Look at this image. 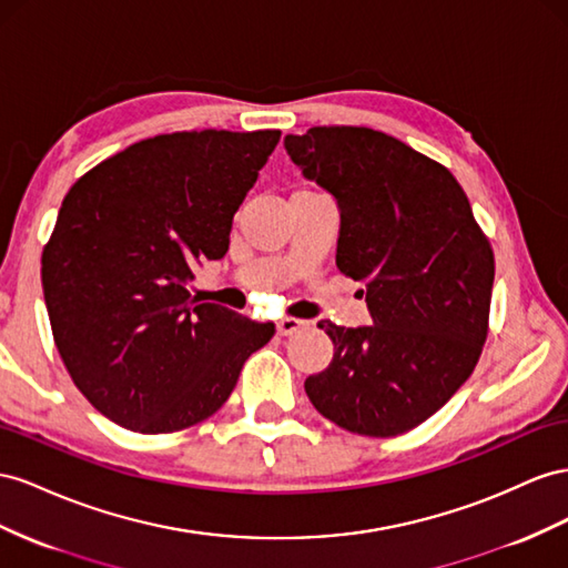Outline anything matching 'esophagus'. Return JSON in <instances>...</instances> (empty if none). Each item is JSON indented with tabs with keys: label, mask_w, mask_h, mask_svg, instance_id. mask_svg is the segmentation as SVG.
<instances>
[{
	"label": "esophagus",
	"mask_w": 568,
	"mask_h": 568,
	"mask_svg": "<svg viewBox=\"0 0 568 568\" xmlns=\"http://www.w3.org/2000/svg\"><path fill=\"white\" fill-rule=\"evenodd\" d=\"M303 327H305V320H298V317H282V320L277 322V334L288 336V334H294V332H298V329H303Z\"/></svg>",
	"instance_id": "esophagus-1"
}]
</instances>
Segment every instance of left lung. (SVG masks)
<instances>
[{"mask_svg": "<svg viewBox=\"0 0 568 568\" xmlns=\"http://www.w3.org/2000/svg\"><path fill=\"white\" fill-rule=\"evenodd\" d=\"M284 148L342 210L336 267L365 284L373 325L325 320L313 406L348 433L396 437L437 413L478 365L495 253L447 166L365 126H313Z\"/></svg>", "mask_w": 568, "mask_h": 568, "instance_id": "8db88e82", "label": "left lung"}]
</instances>
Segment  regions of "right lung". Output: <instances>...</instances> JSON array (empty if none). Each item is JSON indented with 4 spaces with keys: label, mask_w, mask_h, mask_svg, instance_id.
<instances>
[{
    "label": "right lung",
    "mask_w": 568,
    "mask_h": 568,
    "mask_svg": "<svg viewBox=\"0 0 568 568\" xmlns=\"http://www.w3.org/2000/svg\"><path fill=\"white\" fill-rule=\"evenodd\" d=\"M282 131H176L102 160L69 189L42 248V291L73 385L143 435L203 423L243 363L274 336L191 296L195 263L220 260Z\"/></svg>",
    "instance_id": "add662e5"
}]
</instances>
